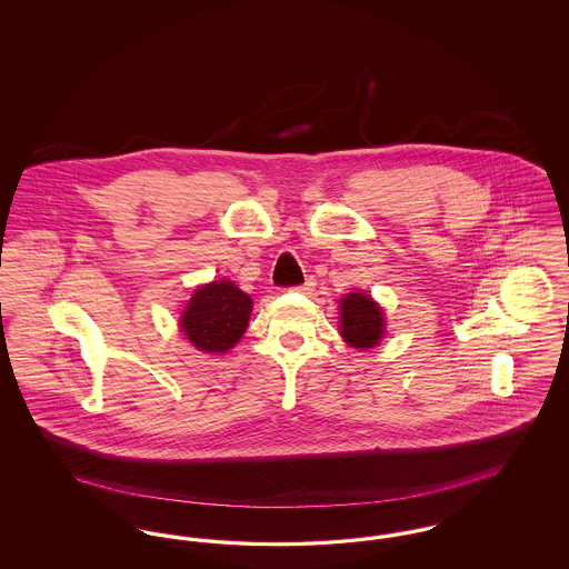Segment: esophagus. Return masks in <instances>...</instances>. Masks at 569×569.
I'll return each instance as SVG.
<instances>
[{
	"label": "esophagus",
	"mask_w": 569,
	"mask_h": 569,
	"mask_svg": "<svg viewBox=\"0 0 569 569\" xmlns=\"http://www.w3.org/2000/svg\"><path fill=\"white\" fill-rule=\"evenodd\" d=\"M313 288H316V281L309 277L305 283H300V286H295V290L300 292V295H311L313 292Z\"/></svg>",
	"instance_id": "1"
}]
</instances>
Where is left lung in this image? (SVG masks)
Instances as JSON below:
<instances>
[{"label": "left lung", "instance_id": "obj_1", "mask_svg": "<svg viewBox=\"0 0 569 569\" xmlns=\"http://www.w3.org/2000/svg\"><path fill=\"white\" fill-rule=\"evenodd\" d=\"M341 335L352 348H373L383 335V313L378 302L353 292L341 300Z\"/></svg>", "mask_w": 569, "mask_h": 569}]
</instances>
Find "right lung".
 I'll return each mask as SVG.
<instances>
[{
  "mask_svg": "<svg viewBox=\"0 0 569 569\" xmlns=\"http://www.w3.org/2000/svg\"><path fill=\"white\" fill-rule=\"evenodd\" d=\"M251 316V298L232 281H213L193 292L181 328L202 352H226L243 337Z\"/></svg>",
  "mask_w": 569,
  "mask_h": 569,
  "instance_id": "add662e5",
  "label": "right lung"
}]
</instances>
